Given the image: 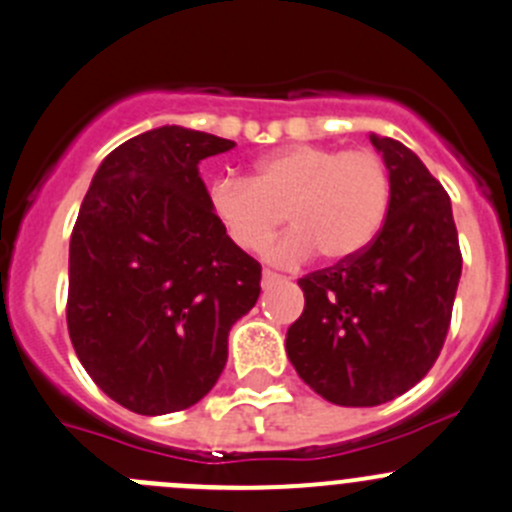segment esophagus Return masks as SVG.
Returning a JSON list of instances; mask_svg holds the SVG:
<instances>
[{
  "instance_id": "esophagus-1",
  "label": "esophagus",
  "mask_w": 512,
  "mask_h": 512,
  "mask_svg": "<svg viewBox=\"0 0 512 512\" xmlns=\"http://www.w3.org/2000/svg\"><path fill=\"white\" fill-rule=\"evenodd\" d=\"M282 280H285V277L277 275V272H272V270L262 272V287H272L275 282H282Z\"/></svg>"
}]
</instances>
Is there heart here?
I'll return each mask as SVG.
<instances>
[{"instance_id": "heart-1", "label": "heart", "mask_w": 512, "mask_h": 512, "mask_svg": "<svg viewBox=\"0 0 512 512\" xmlns=\"http://www.w3.org/2000/svg\"><path fill=\"white\" fill-rule=\"evenodd\" d=\"M207 205L237 247L255 252L280 222L290 232L267 250L275 265H300L312 250L337 262L365 250L390 207V172L375 150L287 145L255 162L250 177H220Z\"/></svg>"}]
</instances>
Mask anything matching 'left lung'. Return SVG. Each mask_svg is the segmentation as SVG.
<instances>
[{"instance_id":"obj_1","label":"left lung","mask_w":512,"mask_h":512,"mask_svg":"<svg viewBox=\"0 0 512 512\" xmlns=\"http://www.w3.org/2000/svg\"><path fill=\"white\" fill-rule=\"evenodd\" d=\"M390 172V207L357 255L297 285L305 310L287 357L325 400L372 408L408 393L443 350L463 255L448 192L413 150L370 135Z\"/></svg>"}]
</instances>
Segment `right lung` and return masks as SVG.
<instances>
[{
    "instance_id": "obj_1",
    "label": "right lung",
    "mask_w": 512,
    "mask_h": 512,
    "mask_svg": "<svg viewBox=\"0 0 512 512\" xmlns=\"http://www.w3.org/2000/svg\"><path fill=\"white\" fill-rule=\"evenodd\" d=\"M232 147L177 124L142 132L104 157L79 207L69 337L99 390L137 415L200 403L260 297V262L212 217L197 170Z\"/></svg>"
}]
</instances>
